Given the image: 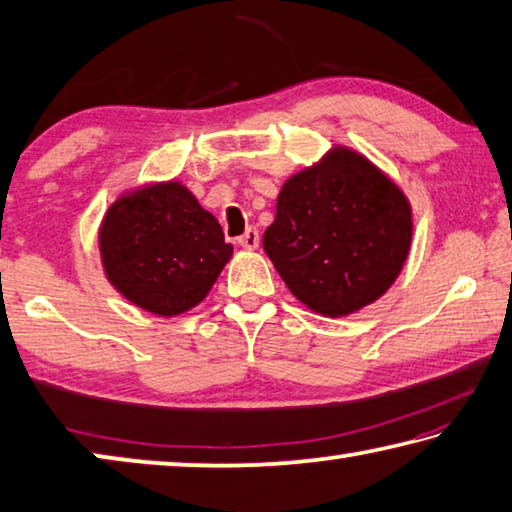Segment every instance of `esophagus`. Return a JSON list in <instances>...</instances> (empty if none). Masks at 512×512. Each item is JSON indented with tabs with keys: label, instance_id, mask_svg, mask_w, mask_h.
Wrapping results in <instances>:
<instances>
[{
	"label": "esophagus",
	"instance_id": "34e87169",
	"mask_svg": "<svg viewBox=\"0 0 512 512\" xmlns=\"http://www.w3.org/2000/svg\"><path fill=\"white\" fill-rule=\"evenodd\" d=\"M239 246L246 248V250H255L259 246V232H257V228H248L244 235L239 237Z\"/></svg>",
	"mask_w": 512,
	"mask_h": 512
}]
</instances>
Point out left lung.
<instances>
[{
	"instance_id": "8db88e82",
	"label": "left lung",
	"mask_w": 512,
	"mask_h": 512,
	"mask_svg": "<svg viewBox=\"0 0 512 512\" xmlns=\"http://www.w3.org/2000/svg\"><path fill=\"white\" fill-rule=\"evenodd\" d=\"M411 230L400 187L363 155L334 149L284 183L264 250L293 296L336 318L384 296L409 255Z\"/></svg>"
}]
</instances>
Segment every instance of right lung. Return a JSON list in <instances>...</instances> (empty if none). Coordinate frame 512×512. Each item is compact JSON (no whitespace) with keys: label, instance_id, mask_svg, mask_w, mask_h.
Segmentation results:
<instances>
[{"label":"right lung","instance_id":"add662e5","mask_svg":"<svg viewBox=\"0 0 512 512\" xmlns=\"http://www.w3.org/2000/svg\"><path fill=\"white\" fill-rule=\"evenodd\" d=\"M99 246L117 291L158 316L196 307L232 255L219 221L178 183L119 198L103 216Z\"/></svg>","mask_w":512,"mask_h":512}]
</instances>
